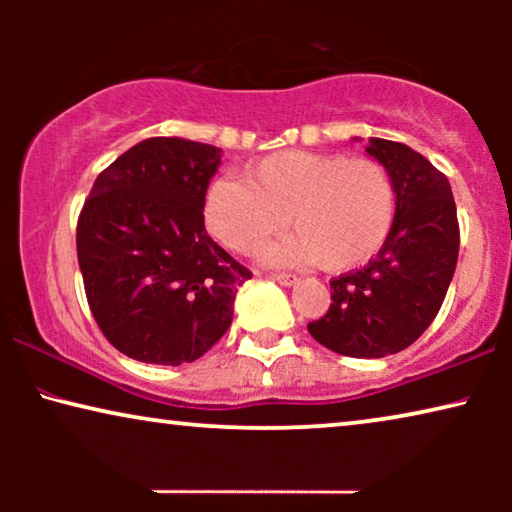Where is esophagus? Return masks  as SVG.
<instances>
[{
  "label": "esophagus",
  "instance_id": "obj_1",
  "mask_svg": "<svg viewBox=\"0 0 512 512\" xmlns=\"http://www.w3.org/2000/svg\"><path fill=\"white\" fill-rule=\"evenodd\" d=\"M268 277L275 279V282H279V284H284V286H291V284L298 282V277L293 275V272H270Z\"/></svg>",
  "mask_w": 512,
  "mask_h": 512
}]
</instances>
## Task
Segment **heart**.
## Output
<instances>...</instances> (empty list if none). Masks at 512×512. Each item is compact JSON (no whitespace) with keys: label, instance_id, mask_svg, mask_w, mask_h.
<instances>
[{"label":"heart","instance_id":"obj_1","mask_svg":"<svg viewBox=\"0 0 512 512\" xmlns=\"http://www.w3.org/2000/svg\"><path fill=\"white\" fill-rule=\"evenodd\" d=\"M296 233L265 249L270 261L342 272L373 258L394 228L396 184L373 158L277 151L219 177L205 198V223L223 247L251 254L284 228Z\"/></svg>","mask_w":512,"mask_h":512}]
</instances>
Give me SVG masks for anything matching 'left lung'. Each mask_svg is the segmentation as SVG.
Listing matches in <instances>:
<instances>
[{"label":"left lung","mask_w":512,"mask_h":512,"mask_svg":"<svg viewBox=\"0 0 512 512\" xmlns=\"http://www.w3.org/2000/svg\"><path fill=\"white\" fill-rule=\"evenodd\" d=\"M366 151L394 177V228L363 268L331 279V307L307 331L338 354L380 359L436 319L457 268L459 221L450 181L422 153L377 137Z\"/></svg>","instance_id":"left-lung-1"}]
</instances>
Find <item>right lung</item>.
I'll return each instance as SVG.
<instances>
[{
    "mask_svg": "<svg viewBox=\"0 0 512 512\" xmlns=\"http://www.w3.org/2000/svg\"><path fill=\"white\" fill-rule=\"evenodd\" d=\"M216 146L151 137L97 174L76 223L90 312L130 359L181 366L200 359L233 321L251 270L205 230Z\"/></svg>",
    "mask_w": 512,
    "mask_h": 512,
    "instance_id": "add662e5",
    "label": "right lung"
}]
</instances>
